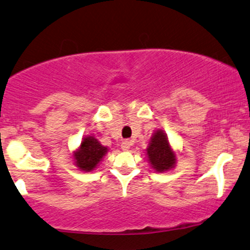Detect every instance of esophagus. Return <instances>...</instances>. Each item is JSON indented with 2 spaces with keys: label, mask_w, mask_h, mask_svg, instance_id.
<instances>
[{
  "label": "esophagus",
  "mask_w": 250,
  "mask_h": 250,
  "mask_svg": "<svg viewBox=\"0 0 250 250\" xmlns=\"http://www.w3.org/2000/svg\"><path fill=\"white\" fill-rule=\"evenodd\" d=\"M131 147V142H128V140H124V142L122 143V149L123 151H128Z\"/></svg>",
  "instance_id": "1"
}]
</instances>
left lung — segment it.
<instances>
[{
	"instance_id": "8db88e82",
	"label": "left lung",
	"mask_w": 250,
	"mask_h": 250,
	"mask_svg": "<svg viewBox=\"0 0 250 250\" xmlns=\"http://www.w3.org/2000/svg\"><path fill=\"white\" fill-rule=\"evenodd\" d=\"M145 153L149 165L155 172H168L177 166L178 151L172 147L166 132L161 128L154 130Z\"/></svg>"
}]
</instances>
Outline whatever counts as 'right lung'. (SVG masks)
<instances>
[{
	"instance_id": "1",
	"label": "right lung",
	"mask_w": 250,
	"mask_h": 250,
	"mask_svg": "<svg viewBox=\"0 0 250 250\" xmlns=\"http://www.w3.org/2000/svg\"><path fill=\"white\" fill-rule=\"evenodd\" d=\"M108 147L102 145L95 136H83L81 145L72 152L73 165L82 172H92L107 154Z\"/></svg>"
}]
</instances>
